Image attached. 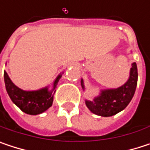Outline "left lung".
<instances>
[{
  "label": "left lung",
  "mask_w": 150,
  "mask_h": 150,
  "mask_svg": "<svg viewBox=\"0 0 150 150\" xmlns=\"http://www.w3.org/2000/svg\"><path fill=\"white\" fill-rule=\"evenodd\" d=\"M137 66L134 62L130 69V75L128 81L122 87L115 89L103 90L101 95L93 101H86L88 109L101 116H112L123 110L132 100L137 85ZM81 87L84 89L83 81Z\"/></svg>",
  "instance_id": "1"
}]
</instances>
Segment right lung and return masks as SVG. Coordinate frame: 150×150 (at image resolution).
<instances>
[{"label": "right lung", "instance_id": "1", "mask_svg": "<svg viewBox=\"0 0 150 150\" xmlns=\"http://www.w3.org/2000/svg\"><path fill=\"white\" fill-rule=\"evenodd\" d=\"M61 76L60 75L55 79L51 91H48L47 88L37 91H24L11 81L7 72H4V81L10 99L21 110L28 115H39L52 106L54 92Z\"/></svg>", "mask_w": 150, "mask_h": 150}]
</instances>
